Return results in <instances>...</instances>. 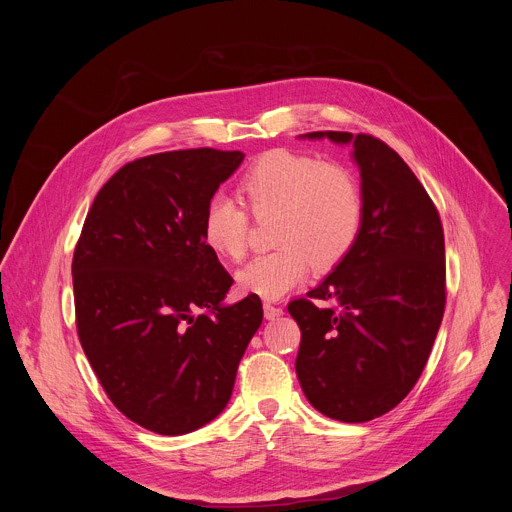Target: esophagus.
<instances>
[{
	"label": "esophagus",
	"mask_w": 512,
	"mask_h": 512,
	"mask_svg": "<svg viewBox=\"0 0 512 512\" xmlns=\"http://www.w3.org/2000/svg\"><path fill=\"white\" fill-rule=\"evenodd\" d=\"M263 314H265L267 320H275V318H279L283 314V310L279 306H273L271 302H265L263 304Z\"/></svg>",
	"instance_id": "obj_1"
}]
</instances>
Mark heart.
Returning a JSON list of instances; mask_svg holds the SVG:
<instances>
[{
  "label": "heart",
  "mask_w": 512,
  "mask_h": 512,
  "mask_svg": "<svg viewBox=\"0 0 512 512\" xmlns=\"http://www.w3.org/2000/svg\"><path fill=\"white\" fill-rule=\"evenodd\" d=\"M237 192L259 221L273 216V251L237 275L243 294L277 300L300 285L312 267L330 271L354 249L364 221L356 174L338 162L296 150H271L241 176ZM251 218L233 200L216 196L202 216V241L229 261L247 253Z\"/></svg>",
  "instance_id": "obj_1"
}]
</instances>
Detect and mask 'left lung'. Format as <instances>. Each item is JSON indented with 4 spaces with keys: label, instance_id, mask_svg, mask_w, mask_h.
Segmentation results:
<instances>
[{
    "label": "left lung",
    "instance_id": "left-lung-1",
    "mask_svg": "<svg viewBox=\"0 0 512 512\" xmlns=\"http://www.w3.org/2000/svg\"><path fill=\"white\" fill-rule=\"evenodd\" d=\"M352 143L364 221L350 255L287 310L302 330L296 373L326 417L362 423L399 405L421 377L446 310L444 227L423 184L369 133Z\"/></svg>",
    "mask_w": 512,
    "mask_h": 512
}]
</instances>
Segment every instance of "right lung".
Wrapping results in <instances>:
<instances>
[{
	"mask_svg": "<svg viewBox=\"0 0 512 512\" xmlns=\"http://www.w3.org/2000/svg\"><path fill=\"white\" fill-rule=\"evenodd\" d=\"M243 152H162L99 190L72 257L77 332L113 405L137 425L190 433L221 413L263 320L259 296L225 306L233 277L202 216Z\"/></svg>",
	"mask_w": 512,
	"mask_h": 512,
	"instance_id": "right-lung-1",
	"label": "right lung"
}]
</instances>
